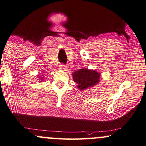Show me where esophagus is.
Wrapping results in <instances>:
<instances>
[{"mask_svg":"<svg viewBox=\"0 0 146 146\" xmlns=\"http://www.w3.org/2000/svg\"><path fill=\"white\" fill-rule=\"evenodd\" d=\"M60 68H63V69H64V67H65V66H64V64H60Z\"/></svg>","mask_w":146,"mask_h":146,"instance_id":"obj_1","label":"esophagus"}]
</instances>
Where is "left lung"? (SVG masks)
<instances>
[{
  "label": "left lung",
  "mask_w": 146,
  "mask_h": 146,
  "mask_svg": "<svg viewBox=\"0 0 146 146\" xmlns=\"http://www.w3.org/2000/svg\"><path fill=\"white\" fill-rule=\"evenodd\" d=\"M73 81L78 84L80 90H84L96 85L99 82L100 74L97 71L82 68L73 73Z\"/></svg>",
  "instance_id": "8db88e82"
}]
</instances>
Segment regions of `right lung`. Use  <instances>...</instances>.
Wrapping results in <instances>:
<instances>
[{
    "label": "right lung",
    "mask_w": 146,
    "mask_h": 146,
    "mask_svg": "<svg viewBox=\"0 0 146 146\" xmlns=\"http://www.w3.org/2000/svg\"><path fill=\"white\" fill-rule=\"evenodd\" d=\"M43 80V79H42V80Z\"/></svg>",
    "instance_id": "1"
}]
</instances>
